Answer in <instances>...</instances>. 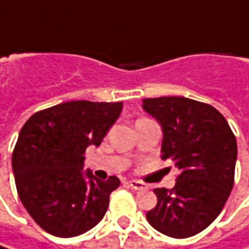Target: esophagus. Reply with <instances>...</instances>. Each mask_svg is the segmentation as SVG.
Segmentation results:
<instances>
[{"label":"esophagus","mask_w":249,"mask_h":249,"mask_svg":"<svg viewBox=\"0 0 249 249\" xmlns=\"http://www.w3.org/2000/svg\"><path fill=\"white\" fill-rule=\"evenodd\" d=\"M128 184H129L134 190H145V189H146V186L142 182H138V180H129Z\"/></svg>","instance_id":"esophagus-1"}]
</instances>
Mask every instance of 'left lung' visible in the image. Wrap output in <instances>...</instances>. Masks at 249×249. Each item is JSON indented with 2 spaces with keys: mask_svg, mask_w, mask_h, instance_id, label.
Wrapping results in <instances>:
<instances>
[{
  "mask_svg": "<svg viewBox=\"0 0 249 249\" xmlns=\"http://www.w3.org/2000/svg\"><path fill=\"white\" fill-rule=\"evenodd\" d=\"M142 108L162 128V159L179 170L173 189L154 190L158 203L146 220L168 237L196 235L217 218L234 186L235 137L218 111L196 100L145 98Z\"/></svg>",
  "mask_w": 249,
  "mask_h": 249,
  "instance_id": "1",
  "label": "left lung"
}]
</instances>
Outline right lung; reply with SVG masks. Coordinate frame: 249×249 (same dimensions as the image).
I'll return each mask as SVG.
<instances>
[{"label":"right lung","instance_id":"add662e5","mask_svg":"<svg viewBox=\"0 0 249 249\" xmlns=\"http://www.w3.org/2000/svg\"><path fill=\"white\" fill-rule=\"evenodd\" d=\"M123 111V103L67 101L34 114L12 152L18 196L37 226L70 238L97 226L120 179L84 170V152L98 146Z\"/></svg>","mask_w":249,"mask_h":249}]
</instances>
